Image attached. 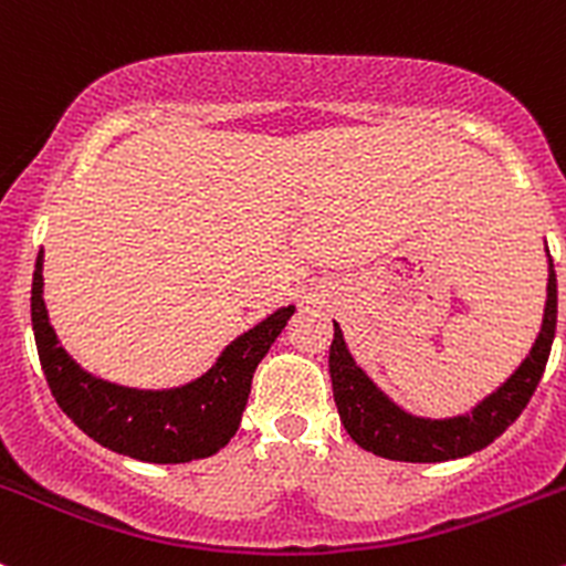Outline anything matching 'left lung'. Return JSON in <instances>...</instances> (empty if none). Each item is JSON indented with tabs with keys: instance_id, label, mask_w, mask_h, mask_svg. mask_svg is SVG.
Instances as JSON below:
<instances>
[{
	"instance_id": "left-lung-1",
	"label": "left lung",
	"mask_w": 566,
	"mask_h": 566,
	"mask_svg": "<svg viewBox=\"0 0 566 566\" xmlns=\"http://www.w3.org/2000/svg\"><path fill=\"white\" fill-rule=\"evenodd\" d=\"M547 254V301L542 328L531 345L521 367L504 380L493 394L479 399L471 410L447 419L416 416L399 408L397 402L364 373L347 347L339 323H334V342L328 353L334 402L347 436L367 452L386 460L402 462H443L479 452L493 443L528 405L531 394L545 373L551 356L553 336H556V271H553L551 251Z\"/></svg>"
}]
</instances>
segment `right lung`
<instances>
[{
  "instance_id": "add662e5",
  "label": "right lung",
  "mask_w": 566,
  "mask_h": 566,
  "mask_svg": "<svg viewBox=\"0 0 566 566\" xmlns=\"http://www.w3.org/2000/svg\"><path fill=\"white\" fill-rule=\"evenodd\" d=\"M295 306L243 331L219 353L213 367L175 389H130L95 378L60 345L43 301V251L32 276V331L49 389L67 419L112 452L142 462H191L230 443L247 410L251 378Z\"/></svg>"
}]
</instances>
